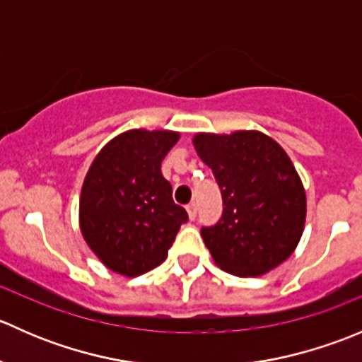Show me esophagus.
<instances>
[{
  "instance_id": "obj_1",
  "label": "esophagus",
  "mask_w": 362,
  "mask_h": 362,
  "mask_svg": "<svg viewBox=\"0 0 362 362\" xmlns=\"http://www.w3.org/2000/svg\"><path fill=\"white\" fill-rule=\"evenodd\" d=\"M185 210H187L189 218H191V221H194V218H196V211H198V208H196V204H194V203L187 204V206H185Z\"/></svg>"
}]
</instances>
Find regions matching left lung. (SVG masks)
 <instances>
[{"label": "left lung", "mask_w": 362, "mask_h": 362, "mask_svg": "<svg viewBox=\"0 0 362 362\" xmlns=\"http://www.w3.org/2000/svg\"><path fill=\"white\" fill-rule=\"evenodd\" d=\"M199 159L214 173L224 211L203 228L215 264L236 276H259L296 250L306 221L303 182L287 152L261 131L196 133Z\"/></svg>", "instance_id": "8db88e82"}]
</instances>
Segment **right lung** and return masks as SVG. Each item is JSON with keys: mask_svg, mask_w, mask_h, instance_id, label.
<instances>
[{"mask_svg": "<svg viewBox=\"0 0 362 362\" xmlns=\"http://www.w3.org/2000/svg\"><path fill=\"white\" fill-rule=\"evenodd\" d=\"M180 133L129 129L96 154L82 184L78 224L87 247L112 272L138 276L168 257L187 211L160 173Z\"/></svg>", "mask_w": 362, "mask_h": 362, "instance_id": "obj_1", "label": "right lung"}]
</instances>
